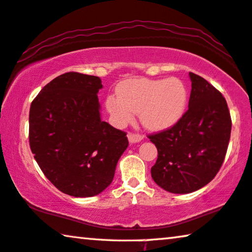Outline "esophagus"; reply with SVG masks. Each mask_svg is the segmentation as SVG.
Returning <instances> with one entry per match:
<instances>
[{
    "instance_id": "34e87169",
    "label": "esophagus",
    "mask_w": 252,
    "mask_h": 252,
    "mask_svg": "<svg viewBox=\"0 0 252 252\" xmlns=\"http://www.w3.org/2000/svg\"><path fill=\"white\" fill-rule=\"evenodd\" d=\"M142 137L140 133H133V132H129L127 133V139H129V141L130 142H139V141H141L142 140Z\"/></svg>"
}]
</instances>
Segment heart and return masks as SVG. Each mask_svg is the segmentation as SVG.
Returning <instances> with one entry per match:
<instances>
[{"label": "heart", "instance_id": "obj_1", "mask_svg": "<svg viewBox=\"0 0 252 252\" xmlns=\"http://www.w3.org/2000/svg\"><path fill=\"white\" fill-rule=\"evenodd\" d=\"M116 95L107 97L106 107L118 125L131 122L138 113L147 129L162 130L185 113L188 89L178 78L130 79L118 86Z\"/></svg>", "mask_w": 252, "mask_h": 252}]
</instances>
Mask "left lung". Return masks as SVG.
<instances>
[{
    "label": "left lung",
    "instance_id": "1",
    "mask_svg": "<svg viewBox=\"0 0 252 252\" xmlns=\"http://www.w3.org/2000/svg\"><path fill=\"white\" fill-rule=\"evenodd\" d=\"M189 108L168 129L149 134L158 156L152 178L172 193H190L219 173L231 137L232 120L224 96L190 72Z\"/></svg>",
    "mask_w": 252,
    "mask_h": 252
}]
</instances>
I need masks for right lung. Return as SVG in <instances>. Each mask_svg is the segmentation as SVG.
Segmentation results:
<instances>
[{
    "instance_id": "add662e5",
    "label": "right lung",
    "mask_w": 252,
    "mask_h": 252,
    "mask_svg": "<svg viewBox=\"0 0 252 252\" xmlns=\"http://www.w3.org/2000/svg\"><path fill=\"white\" fill-rule=\"evenodd\" d=\"M99 77L66 72L40 90L29 112V145L52 185L73 197H93L113 181L126 149L125 131L100 120Z\"/></svg>"
}]
</instances>
